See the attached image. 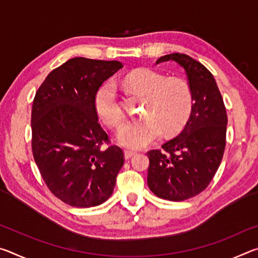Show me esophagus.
<instances>
[{"instance_id": "34e87169", "label": "esophagus", "mask_w": 258, "mask_h": 258, "mask_svg": "<svg viewBox=\"0 0 258 258\" xmlns=\"http://www.w3.org/2000/svg\"><path fill=\"white\" fill-rule=\"evenodd\" d=\"M124 155H125V158L126 159H130L131 157H133L134 155H137V152L132 151V150H125L124 151Z\"/></svg>"}]
</instances>
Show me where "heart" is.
<instances>
[{"label": "heart", "mask_w": 258, "mask_h": 258, "mask_svg": "<svg viewBox=\"0 0 258 258\" xmlns=\"http://www.w3.org/2000/svg\"><path fill=\"white\" fill-rule=\"evenodd\" d=\"M126 84L149 99L146 120L128 121L118 131V141L134 149H141L166 134H175L189 117L192 107L190 86L178 77L166 78L164 74L151 68H139L125 78ZM94 107L99 118L110 127H117L125 115L117 99L115 83L104 82L94 95Z\"/></svg>", "instance_id": "heart-1"}]
</instances>
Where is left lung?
I'll list each match as a JSON object with an SVG mask.
<instances>
[{"mask_svg": "<svg viewBox=\"0 0 258 258\" xmlns=\"http://www.w3.org/2000/svg\"><path fill=\"white\" fill-rule=\"evenodd\" d=\"M173 60L184 68L192 94L191 115L176 138L147 152L148 185L156 196L182 202L209 185L223 158L226 115L223 98L208 69L184 53L161 56L157 63Z\"/></svg>", "mask_w": 258, "mask_h": 258, "instance_id": "obj_1", "label": "left lung"}]
</instances>
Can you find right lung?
Wrapping results in <instances>:
<instances>
[{
    "label": "right lung",
    "instance_id": "obj_1",
    "mask_svg": "<svg viewBox=\"0 0 258 258\" xmlns=\"http://www.w3.org/2000/svg\"><path fill=\"white\" fill-rule=\"evenodd\" d=\"M120 68L116 60L69 59L46 76L33 100L35 163L49 190L71 206L106 202L124 164L123 150L110 145L94 107L97 90Z\"/></svg>",
    "mask_w": 258,
    "mask_h": 258
}]
</instances>
